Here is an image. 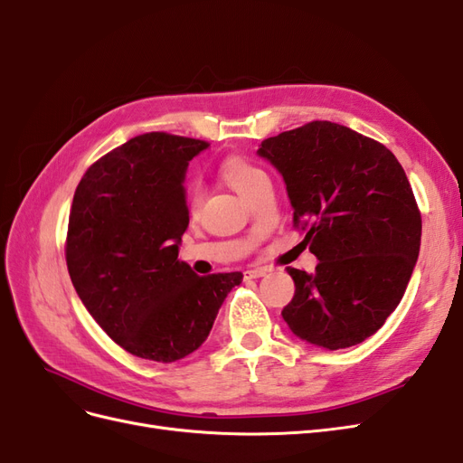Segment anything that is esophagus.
<instances>
[{
  "mask_svg": "<svg viewBox=\"0 0 463 463\" xmlns=\"http://www.w3.org/2000/svg\"><path fill=\"white\" fill-rule=\"evenodd\" d=\"M266 272H269L266 269H249L243 274L247 279H250V278H262V276H266Z\"/></svg>",
  "mask_w": 463,
  "mask_h": 463,
  "instance_id": "esophagus-1",
  "label": "esophagus"
}]
</instances>
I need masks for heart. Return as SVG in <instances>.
Wrapping results in <instances>:
<instances>
[{"label":"heart","instance_id":"obj_1","mask_svg":"<svg viewBox=\"0 0 463 463\" xmlns=\"http://www.w3.org/2000/svg\"><path fill=\"white\" fill-rule=\"evenodd\" d=\"M222 175L237 193L241 194V197H245L249 189L253 187L259 179L266 177L264 172L259 170L257 165H253L240 156H230L226 162L222 164ZM199 201H201V189H199V185H194L189 193V206L197 208Z\"/></svg>","mask_w":463,"mask_h":463}]
</instances>
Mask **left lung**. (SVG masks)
<instances>
[{
    "mask_svg": "<svg viewBox=\"0 0 463 463\" xmlns=\"http://www.w3.org/2000/svg\"><path fill=\"white\" fill-rule=\"evenodd\" d=\"M259 156L286 181L293 226L318 259L288 269L296 296L282 317L298 338L344 349L396 309L421 245V213L402 164L384 145L332 121L264 138Z\"/></svg>",
    "mask_w": 463,
    "mask_h": 463,
    "instance_id": "1",
    "label": "left lung"
}]
</instances>
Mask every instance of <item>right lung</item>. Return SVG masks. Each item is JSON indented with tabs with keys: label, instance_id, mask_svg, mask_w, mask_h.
Instances as JSON below:
<instances>
[{
	"label": "right lung",
	"instance_id": "obj_1",
	"mask_svg": "<svg viewBox=\"0 0 463 463\" xmlns=\"http://www.w3.org/2000/svg\"><path fill=\"white\" fill-rule=\"evenodd\" d=\"M208 143L145 133L79 181L65 260L82 305L131 355L174 363L199 349L241 272L197 276L179 260L189 226L184 179Z\"/></svg>",
	"mask_w": 463,
	"mask_h": 463
}]
</instances>
